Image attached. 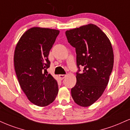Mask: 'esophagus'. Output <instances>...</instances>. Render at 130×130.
Instances as JSON below:
<instances>
[{
  "mask_svg": "<svg viewBox=\"0 0 130 130\" xmlns=\"http://www.w3.org/2000/svg\"><path fill=\"white\" fill-rule=\"evenodd\" d=\"M59 76V78H60V79L62 80V79H63L65 78V77L67 76V75H66V74H60Z\"/></svg>",
  "mask_w": 130,
  "mask_h": 130,
  "instance_id": "34e87169",
  "label": "esophagus"
}]
</instances>
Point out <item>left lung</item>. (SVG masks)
I'll return each mask as SVG.
<instances>
[{
    "label": "left lung",
    "mask_w": 130,
    "mask_h": 130,
    "mask_svg": "<svg viewBox=\"0 0 130 130\" xmlns=\"http://www.w3.org/2000/svg\"><path fill=\"white\" fill-rule=\"evenodd\" d=\"M68 43L76 48V83L71 90L74 102L82 107L93 104L108 86L114 65V53L107 35L96 25L89 24L65 32Z\"/></svg>",
    "instance_id": "left-lung-1"
}]
</instances>
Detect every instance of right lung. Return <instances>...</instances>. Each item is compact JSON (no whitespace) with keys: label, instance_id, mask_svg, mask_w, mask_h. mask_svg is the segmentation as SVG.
I'll return each instance as SVG.
<instances>
[{"label":"right lung","instance_id":"right-lung-1","mask_svg":"<svg viewBox=\"0 0 130 130\" xmlns=\"http://www.w3.org/2000/svg\"><path fill=\"white\" fill-rule=\"evenodd\" d=\"M60 31L34 27L24 33L16 44L14 64L19 85L28 100L46 106L56 99L59 87L47 69L48 56Z\"/></svg>","mask_w":130,"mask_h":130}]
</instances>
